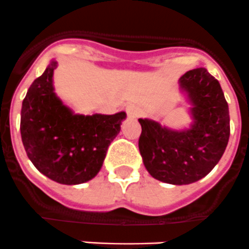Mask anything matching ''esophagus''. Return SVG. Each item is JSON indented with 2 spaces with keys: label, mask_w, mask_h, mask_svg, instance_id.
I'll return each instance as SVG.
<instances>
[{
  "label": "esophagus",
  "mask_w": 249,
  "mask_h": 249,
  "mask_svg": "<svg viewBox=\"0 0 249 249\" xmlns=\"http://www.w3.org/2000/svg\"><path fill=\"white\" fill-rule=\"evenodd\" d=\"M125 111H127V115L129 117H137L138 114H139V111H138V107L133 104L127 105V107H125Z\"/></svg>",
  "instance_id": "esophagus-1"
}]
</instances>
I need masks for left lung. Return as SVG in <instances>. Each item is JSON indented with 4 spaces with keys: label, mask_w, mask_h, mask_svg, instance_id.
Masks as SVG:
<instances>
[{
    "label": "left lung",
    "mask_w": 249,
    "mask_h": 249,
    "mask_svg": "<svg viewBox=\"0 0 249 249\" xmlns=\"http://www.w3.org/2000/svg\"><path fill=\"white\" fill-rule=\"evenodd\" d=\"M179 86L193 107L191 127L176 130L139 119V151L151 177L186 185L207 176L221 159L230 137V116L220 83L205 68L184 73Z\"/></svg>",
    "instance_id": "obj_1"
}]
</instances>
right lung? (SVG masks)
Wrapping results in <instances>:
<instances>
[{
  "label": "right lung",
  "instance_id": "add662e5",
  "mask_svg": "<svg viewBox=\"0 0 249 249\" xmlns=\"http://www.w3.org/2000/svg\"><path fill=\"white\" fill-rule=\"evenodd\" d=\"M56 61L36 78L23 100L20 134L30 161L59 184L77 185L100 171L125 112L78 115L63 104L53 87Z\"/></svg>",
  "mask_w": 249,
  "mask_h": 249
}]
</instances>
